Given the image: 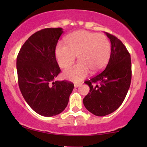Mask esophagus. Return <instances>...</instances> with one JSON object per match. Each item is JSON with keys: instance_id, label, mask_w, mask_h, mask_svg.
Segmentation results:
<instances>
[{"instance_id": "1", "label": "esophagus", "mask_w": 147, "mask_h": 147, "mask_svg": "<svg viewBox=\"0 0 147 147\" xmlns=\"http://www.w3.org/2000/svg\"><path fill=\"white\" fill-rule=\"evenodd\" d=\"M81 85H82V83H76V84H74V87L78 88L79 86H80Z\"/></svg>"}]
</instances>
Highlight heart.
<instances>
[{
	"label": "heart",
	"instance_id": "obj_1",
	"mask_svg": "<svg viewBox=\"0 0 147 147\" xmlns=\"http://www.w3.org/2000/svg\"><path fill=\"white\" fill-rule=\"evenodd\" d=\"M66 44L59 43L55 48L57 63L61 68L69 67L76 56L80 62L65 69L63 76L74 82L81 81L91 70L96 74L104 69L111 55V45L105 35L87 31H77L67 36Z\"/></svg>",
	"mask_w": 147,
	"mask_h": 147
}]
</instances>
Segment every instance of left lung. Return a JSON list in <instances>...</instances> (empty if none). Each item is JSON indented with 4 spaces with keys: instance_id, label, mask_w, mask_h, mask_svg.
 <instances>
[{
    "instance_id": "1",
    "label": "left lung",
    "mask_w": 147,
    "mask_h": 147,
    "mask_svg": "<svg viewBox=\"0 0 147 147\" xmlns=\"http://www.w3.org/2000/svg\"><path fill=\"white\" fill-rule=\"evenodd\" d=\"M111 43V55L105 69L85 82L90 92L84 98L86 109L94 115L104 116L117 110L123 102L131 82V59L125 46L115 36L105 33ZM100 85L93 86L92 83Z\"/></svg>"
}]
</instances>
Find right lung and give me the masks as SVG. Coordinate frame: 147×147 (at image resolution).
I'll use <instances>...</instances> for the list:
<instances>
[{"instance_id": "obj_1", "label": "right lung", "mask_w": 147, "mask_h": 147, "mask_svg": "<svg viewBox=\"0 0 147 147\" xmlns=\"http://www.w3.org/2000/svg\"><path fill=\"white\" fill-rule=\"evenodd\" d=\"M62 28H47L33 34L20 49L17 70L20 90L35 112L43 116L57 115L67 106L74 84L54 81L61 70L55 47Z\"/></svg>"}]
</instances>
